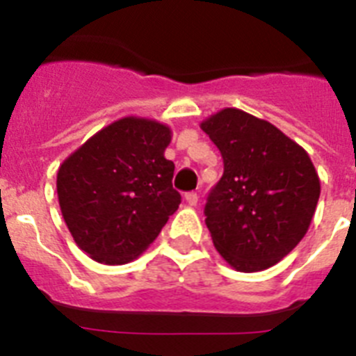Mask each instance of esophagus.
<instances>
[{
  "label": "esophagus",
  "instance_id": "esophagus-1",
  "mask_svg": "<svg viewBox=\"0 0 356 356\" xmlns=\"http://www.w3.org/2000/svg\"><path fill=\"white\" fill-rule=\"evenodd\" d=\"M185 200H187L188 205L196 207L197 205V200H200V196H197L196 193H187V194H185Z\"/></svg>",
  "mask_w": 356,
  "mask_h": 356
}]
</instances>
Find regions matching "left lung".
<instances>
[{"instance_id": "8db88e82", "label": "left lung", "mask_w": 356, "mask_h": 356, "mask_svg": "<svg viewBox=\"0 0 356 356\" xmlns=\"http://www.w3.org/2000/svg\"><path fill=\"white\" fill-rule=\"evenodd\" d=\"M222 155L205 222L235 271L273 267L298 244L316 213L321 181L307 151L269 121L222 108L200 124Z\"/></svg>"}]
</instances>
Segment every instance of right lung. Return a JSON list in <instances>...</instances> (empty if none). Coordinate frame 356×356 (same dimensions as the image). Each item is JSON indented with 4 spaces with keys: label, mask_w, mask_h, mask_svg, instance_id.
<instances>
[{
    "label": "right lung",
    "mask_w": 356,
    "mask_h": 356,
    "mask_svg": "<svg viewBox=\"0 0 356 356\" xmlns=\"http://www.w3.org/2000/svg\"><path fill=\"white\" fill-rule=\"evenodd\" d=\"M172 131L155 119L128 115L74 149L56 172V194L72 238L106 266L135 260L159 237L181 196L175 163L163 156Z\"/></svg>",
    "instance_id": "right-lung-1"
}]
</instances>
